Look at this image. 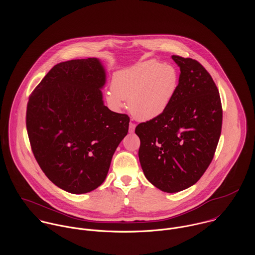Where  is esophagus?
<instances>
[{
	"instance_id": "obj_1",
	"label": "esophagus",
	"mask_w": 255,
	"mask_h": 255,
	"mask_svg": "<svg viewBox=\"0 0 255 255\" xmlns=\"http://www.w3.org/2000/svg\"><path fill=\"white\" fill-rule=\"evenodd\" d=\"M135 127H136V125H135V124H133V123H129V128H128V131H129L130 133L134 132Z\"/></svg>"
}]
</instances>
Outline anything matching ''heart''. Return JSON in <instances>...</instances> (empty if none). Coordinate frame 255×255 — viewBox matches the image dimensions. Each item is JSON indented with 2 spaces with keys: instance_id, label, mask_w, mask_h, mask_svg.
I'll return each instance as SVG.
<instances>
[{
  "instance_id": "heart-1",
  "label": "heart",
  "mask_w": 255,
  "mask_h": 255,
  "mask_svg": "<svg viewBox=\"0 0 255 255\" xmlns=\"http://www.w3.org/2000/svg\"><path fill=\"white\" fill-rule=\"evenodd\" d=\"M179 86V73L169 64L154 61L138 63L114 73L105 102L121 112L128 100L131 115L139 121H151L166 112Z\"/></svg>"
}]
</instances>
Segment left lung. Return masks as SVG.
<instances>
[{"label": "left lung", "instance_id": "obj_1", "mask_svg": "<svg viewBox=\"0 0 255 255\" xmlns=\"http://www.w3.org/2000/svg\"><path fill=\"white\" fill-rule=\"evenodd\" d=\"M181 73L177 93L164 114L135 128L146 179L174 193L196 183L210 165L221 135L218 88L195 60L172 56Z\"/></svg>", "mask_w": 255, "mask_h": 255}]
</instances>
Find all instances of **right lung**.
<instances>
[{
  "label": "right lung",
  "instance_id": "right-lung-1",
  "mask_svg": "<svg viewBox=\"0 0 255 255\" xmlns=\"http://www.w3.org/2000/svg\"><path fill=\"white\" fill-rule=\"evenodd\" d=\"M106 71L98 58L56 65L29 97L26 128L47 178L73 194L106 180L112 157L128 131L129 118L104 105Z\"/></svg>",
  "mask_w": 255,
  "mask_h": 255
}]
</instances>
